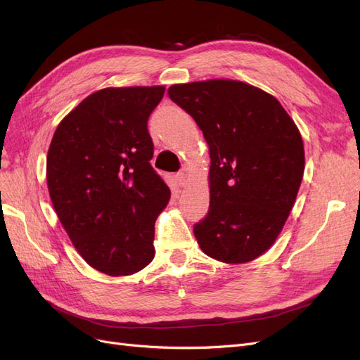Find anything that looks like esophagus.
Instances as JSON below:
<instances>
[{
	"instance_id": "34e87169",
	"label": "esophagus",
	"mask_w": 360,
	"mask_h": 360,
	"mask_svg": "<svg viewBox=\"0 0 360 360\" xmlns=\"http://www.w3.org/2000/svg\"><path fill=\"white\" fill-rule=\"evenodd\" d=\"M176 181H177L179 186H184V184H186V174L177 172L176 174Z\"/></svg>"
}]
</instances>
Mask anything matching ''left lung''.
<instances>
[{"instance_id": "1", "label": "left lung", "mask_w": 360, "mask_h": 360, "mask_svg": "<svg viewBox=\"0 0 360 360\" xmlns=\"http://www.w3.org/2000/svg\"><path fill=\"white\" fill-rule=\"evenodd\" d=\"M202 130L210 150V209L193 226L205 255L240 264L275 243L304 171L297 126L274 96L240 81L168 89Z\"/></svg>"}]
</instances>
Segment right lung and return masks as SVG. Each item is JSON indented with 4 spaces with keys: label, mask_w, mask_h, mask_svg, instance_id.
Here are the masks:
<instances>
[{
    "label": "right lung",
    "mask_w": 360,
    "mask_h": 360,
    "mask_svg": "<svg viewBox=\"0 0 360 360\" xmlns=\"http://www.w3.org/2000/svg\"><path fill=\"white\" fill-rule=\"evenodd\" d=\"M165 86L90 94L61 120L46 158L53 209L93 269L134 275L155 258V222L171 192L150 165V114Z\"/></svg>",
    "instance_id": "add662e5"
}]
</instances>
